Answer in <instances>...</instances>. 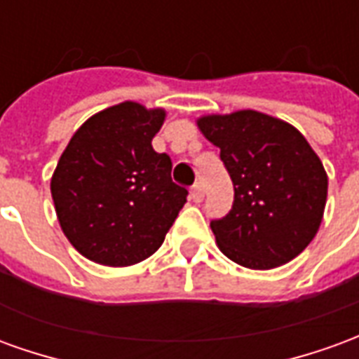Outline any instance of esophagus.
Returning a JSON list of instances; mask_svg holds the SVG:
<instances>
[{
    "mask_svg": "<svg viewBox=\"0 0 359 359\" xmlns=\"http://www.w3.org/2000/svg\"><path fill=\"white\" fill-rule=\"evenodd\" d=\"M190 198H192V202L200 203L203 198V192H202V182H196L192 190H190Z\"/></svg>",
    "mask_w": 359,
    "mask_h": 359,
    "instance_id": "esophagus-1",
    "label": "esophagus"
}]
</instances>
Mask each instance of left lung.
I'll return each instance as SVG.
<instances>
[{"label":"left lung","instance_id":"left-lung-1","mask_svg":"<svg viewBox=\"0 0 359 359\" xmlns=\"http://www.w3.org/2000/svg\"><path fill=\"white\" fill-rule=\"evenodd\" d=\"M221 149L234 202L211 231L221 252L248 269H273L298 256L319 231L327 172L292 125L259 111L198 118Z\"/></svg>","mask_w":359,"mask_h":359}]
</instances>
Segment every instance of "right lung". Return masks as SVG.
Returning <instances> with one entry per match:
<instances>
[{
    "instance_id": "obj_1",
    "label": "right lung",
    "mask_w": 359,
    "mask_h": 359,
    "mask_svg": "<svg viewBox=\"0 0 359 359\" xmlns=\"http://www.w3.org/2000/svg\"><path fill=\"white\" fill-rule=\"evenodd\" d=\"M163 109L125 102L95 113L73 134L51 177L59 225L95 264L144 262L165 241L188 190L171 179V157L151 148Z\"/></svg>"
}]
</instances>
